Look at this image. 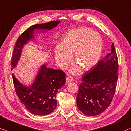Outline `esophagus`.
<instances>
[{
	"label": "esophagus",
	"instance_id": "1",
	"mask_svg": "<svg viewBox=\"0 0 131 131\" xmlns=\"http://www.w3.org/2000/svg\"><path fill=\"white\" fill-rule=\"evenodd\" d=\"M73 80H74L73 78L71 77L70 76L67 77V78H66V82H67V83H70V82H72Z\"/></svg>",
	"mask_w": 131,
	"mask_h": 131
}]
</instances>
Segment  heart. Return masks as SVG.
Here are the masks:
<instances>
[{"label":"heart","mask_w":131,"mask_h":131,"mask_svg":"<svg viewBox=\"0 0 131 131\" xmlns=\"http://www.w3.org/2000/svg\"><path fill=\"white\" fill-rule=\"evenodd\" d=\"M102 47V41L99 35L88 27H80L71 30L66 35L62 46L56 47L54 57L59 67L64 68L74 54V60L77 64L73 66L71 72L76 74L81 67L88 70L97 63Z\"/></svg>","instance_id":"1"}]
</instances>
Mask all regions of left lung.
Instances as JSON below:
<instances>
[{"instance_id":"obj_1","label":"left lung","mask_w":131,"mask_h":131,"mask_svg":"<svg viewBox=\"0 0 131 131\" xmlns=\"http://www.w3.org/2000/svg\"><path fill=\"white\" fill-rule=\"evenodd\" d=\"M111 53L101 59L82 77L77 104L84 115L93 116L104 112L114 97L118 79V64L114 43Z\"/></svg>"}]
</instances>
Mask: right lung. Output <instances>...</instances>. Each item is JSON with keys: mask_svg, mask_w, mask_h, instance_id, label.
<instances>
[{"mask_svg": "<svg viewBox=\"0 0 131 131\" xmlns=\"http://www.w3.org/2000/svg\"><path fill=\"white\" fill-rule=\"evenodd\" d=\"M60 22L53 21L35 24L24 31L15 43L11 59V70L17 67L24 45L34 38L35 30L45 33L56 27ZM13 78L17 95L27 110L34 114L45 116L53 112L57 107L56 96L58 90L65 84L66 74L61 70L48 68L45 63L40 67L35 78L29 85L21 83L14 74Z\"/></svg>", "mask_w": 131, "mask_h": 131, "instance_id": "1", "label": "right lung"}]
</instances>
